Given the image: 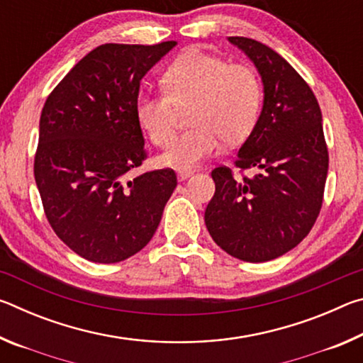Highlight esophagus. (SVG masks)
<instances>
[{
  "mask_svg": "<svg viewBox=\"0 0 363 363\" xmlns=\"http://www.w3.org/2000/svg\"><path fill=\"white\" fill-rule=\"evenodd\" d=\"M194 173L192 171H177V181H187L189 177H192Z\"/></svg>",
  "mask_w": 363,
  "mask_h": 363,
  "instance_id": "obj_1",
  "label": "esophagus"
}]
</instances>
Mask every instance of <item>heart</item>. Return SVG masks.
Segmentation results:
<instances>
[{"mask_svg": "<svg viewBox=\"0 0 363 363\" xmlns=\"http://www.w3.org/2000/svg\"><path fill=\"white\" fill-rule=\"evenodd\" d=\"M162 94H139L136 118L155 145L174 139L181 110L192 107L184 133L160 157L163 167L192 169L216 153L223 139L237 144L255 130L262 106V86L245 64H229L201 49L177 57L163 75Z\"/></svg>", "mask_w": 363, "mask_h": 363, "instance_id": "heart-1", "label": "heart"}]
</instances>
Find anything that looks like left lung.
I'll return each mask as SVG.
<instances>
[{
    "mask_svg": "<svg viewBox=\"0 0 363 363\" xmlns=\"http://www.w3.org/2000/svg\"><path fill=\"white\" fill-rule=\"evenodd\" d=\"M227 40L262 82L261 115L235 160L237 168L257 173L233 179L229 168L213 169L216 192L205 224L225 253L266 262L296 247L320 213L328 173L322 112L309 84L274 49L243 36Z\"/></svg>",
    "mask_w": 363,
    "mask_h": 363,
    "instance_id": "left-lung-1",
    "label": "left lung"
}]
</instances>
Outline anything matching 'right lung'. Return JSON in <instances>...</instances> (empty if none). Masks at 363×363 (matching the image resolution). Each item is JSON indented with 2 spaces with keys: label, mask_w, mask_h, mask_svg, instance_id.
<instances>
[{
  "label": "right lung",
  "mask_w": 363,
  "mask_h": 363,
  "mask_svg": "<svg viewBox=\"0 0 363 363\" xmlns=\"http://www.w3.org/2000/svg\"><path fill=\"white\" fill-rule=\"evenodd\" d=\"M177 45H102L43 107L35 181L49 224L84 259L113 264L143 250L177 186L173 169L130 179L145 158L136 118L140 79Z\"/></svg>",
  "instance_id": "add662e5"
}]
</instances>
